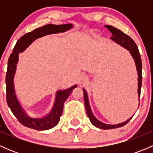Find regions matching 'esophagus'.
Returning <instances> with one entry per match:
<instances>
[{
	"mask_svg": "<svg viewBox=\"0 0 153 153\" xmlns=\"http://www.w3.org/2000/svg\"><path fill=\"white\" fill-rule=\"evenodd\" d=\"M87 81V77L86 76V75H84V74H81V75H80V77L78 78V84H84V83H86V81Z\"/></svg>",
	"mask_w": 153,
	"mask_h": 153,
	"instance_id": "obj_1",
	"label": "esophagus"
}]
</instances>
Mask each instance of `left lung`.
Here are the masks:
<instances>
[{
    "label": "left lung",
    "instance_id": "8db88e82",
    "mask_svg": "<svg viewBox=\"0 0 153 153\" xmlns=\"http://www.w3.org/2000/svg\"><path fill=\"white\" fill-rule=\"evenodd\" d=\"M109 32L112 33V36L111 37V40L115 42L116 44H119L126 50L129 51L130 53L131 56L132 57L135 62V67H136L137 74H138V102H139L140 98V94H141V83H142V74H141V69H142V62H141V55H140L139 51H138V47L134 42L133 40L128 36L127 35L121 32L120 29L115 28V27H112L109 25L104 26ZM83 92H84V104H85V108L86 111V114L87 116L89 117V121L92 123L95 127L99 128V129H115V128L121 127L126 125L131 120L132 117L126 120V121H124L122 123L117 124H108L106 123L102 122V121H99L96 117L94 115L93 112H92V109H91L90 104H89V97H88V94L86 90L84 88H83ZM140 102L138 103V106H139Z\"/></svg>",
    "mask_w": 153,
    "mask_h": 153
}]
</instances>
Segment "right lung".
<instances>
[{"mask_svg":"<svg viewBox=\"0 0 153 153\" xmlns=\"http://www.w3.org/2000/svg\"><path fill=\"white\" fill-rule=\"evenodd\" d=\"M74 27L72 24H47L40 28L35 29L32 32L23 35L15 44L12 53L8 61V67L6 75L7 84V101L9 107L13 115L16 117L19 122L24 126L37 130H47L56 126L62 115L64 104L68 97L72 93V90L77 87V84L70 86L66 89H58L55 93V101L49 113L41 117L30 116L24 109L15 92L14 85V78L17 69V64L19 60V54L24 52L35 40L45 35L65 32Z\"/></svg>","mask_w":153,"mask_h":153,"instance_id":"add662e5","label":"right lung"}]
</instances>
